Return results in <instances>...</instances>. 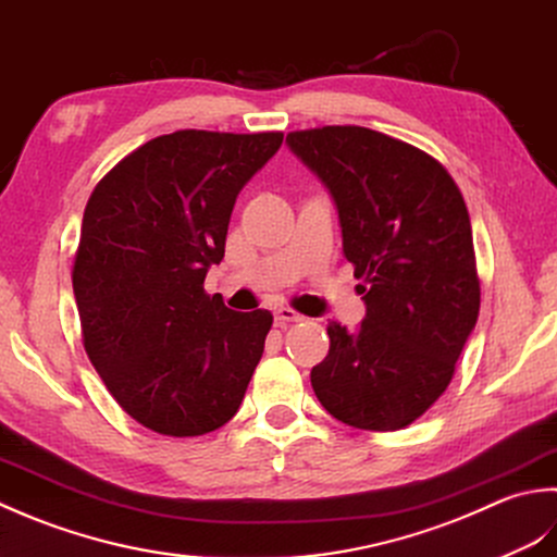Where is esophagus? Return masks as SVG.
Returning a JSON list of instances; mask_svg holds the SVG:
<instances>
[{
  "label": "esophagus",
  "mask_w": 557,
  "mask_h": 557,
  "mask_svg": "<svg viewBox=\"0 0 557 557\" xmlns=\"http://www.w3.org/2000/svg\"><path fill=\"white\" fill-rule=\"evenodd\" d=\"M274 320L278 326H286V324H293V322H302L305 317L300 312H295L290 308H276L274 310Z\"/></svg>",
  "instance_id": "obj_1"
}]
</instances>
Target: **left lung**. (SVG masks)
<instances>
[{
    "mask_svg": "<svg viewBox=\"0 0 557 557\" xmlns=\"http://www.w3.org/2000/svg\"><path fill=\"white\" fill-rule=\"evenodd\" d=\"M290 151L332 195L366 320L329 322V354L310 372L317 399L360 430L411 425L449 387L479 320L467 203L445 165L356 124L290 132Z\"/></svg>",
    "mask_w": 557,
    "mask_h": 557,
    "instance_id": "1",
    "label": "left lung"
}]
</instances>
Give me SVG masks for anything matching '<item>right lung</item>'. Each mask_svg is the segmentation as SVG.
<instances>
[{"instance_id":"right-lung-1","label":"right lung","mask_w":557,"mask_h":557,"mask_svg":"<svg viewBox=\"0 0 557 557\" xmlns=\"http://www.w3.org/2000/svg\"><path fill=\"white\" fill-rule=\"evenodd\" d=\"M281 141L180 129L90 191L72 269L84 348L112 399L153 433L207 435L243 404L274 317L228 310L203 278L223 259L237 195Z\"/></svg>"}]
</instances>
